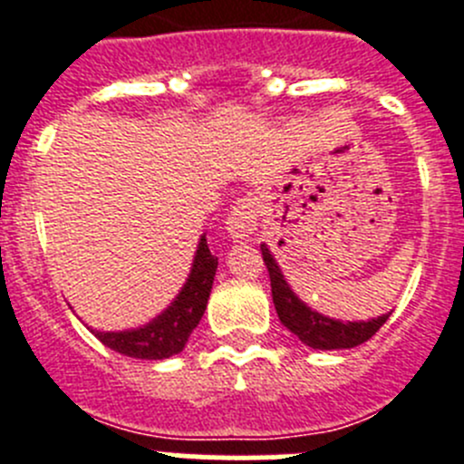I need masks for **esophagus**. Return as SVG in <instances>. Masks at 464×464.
I'll return each mask as SVG.
<instances>
[{"label":"esophagus","mask_w":464,"mask_h":464,"mask_svg":"<svg viewBox=\"0 0 464 464\" xmlns=\"http://www.w3.org/2000/svg\"><path fill=\"white\" fill-rule=\"evenodd\" d=\"M257 220H260V211H257L256 197H241L237 199V204L232 207L227 216V235L229 239L244 241L251 239L253 232L257 229Z\"/></svg>","instance_id":"esophagus-1"}]
</instances>
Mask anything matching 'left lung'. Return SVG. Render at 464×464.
<instances>
[{
	"label": "left lung",
	"instance_id": "left-lung-1",
	"mask_svg": "<svg viewBox=\"0 0 464 464\" xmlns=\"http://www.w3.org/2000/svg\"><path fill=\"white\" fill-rule=\"evenodd\" d=\"M262 260L267 265L269 281H272V299L274 306H276L278 321L288 327L293 334H297L299 342L306 343L311 348H318V351H339V348H353L364 343L367 339H372L379 332V327L388 321V315L383 314L379 318H372V321H360V323H343L334 321V318H327V315L318 314L311 306H306L297 295L293 293V288L288 285V281L283 278L281 267L274 260L272 251L267 248V244H260Z\"/></svg>",
	"mask_w": 464,
	"mask_h": 464
}]
</instances>
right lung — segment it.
Masks as SVG:
<instances>
[{
  "mask_svg": "<svg viewBox=\"0 0 464 464\" xmlns=\"http://www.w3.org/2000/svg\"><path fill=\"white\" fill-rule=\"evenodd\" d=\"M218 269V257H213L208 251L207 235H202L197 244L192 269L188 274V281L183 283L181 293L167 306L160 315L137 330L122 332H94L104 346H109L116 353L127 358L139 360H165L171 355L181 353L186 348L188 337L192 334L204 311H207L208 295H211L213 276Z\"/></svg>",
  "mask_w": 464,
  "mask_h": 464,
  "instance_id": "add662e5",
  "label": "right lung"
}]
</instances>
